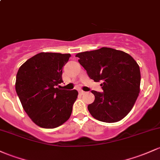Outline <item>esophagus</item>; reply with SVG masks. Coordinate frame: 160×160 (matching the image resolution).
<instances>
[{
    "label": "esophagus",
    "instance_id": "esophagus-1",
    "mask_svg": "<svg viewBox=\"0 0 160 160\" xmlns=\"http://www.w3.org/2000/svg\"><path fill=\"white\" fill-rule=\"evenodd\" d=\"M79 92H80V93L82 94V95L86 93V92H84V91L82 90V89H80V90H79Z\"/></svg>",
    "mask_w": 160,
    "mask_h": 160
}]
</instances>
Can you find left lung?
Returning a JSON list of instances; mask_svg holds the SVG:
<instances>
[{
	"label": "left lung",
	"instance_id": "obj_1",
	"mask_svg": "<svg viewBox=\"0 0 160 160\" xmlns=\"http://www.w3.org/2000/svg\"><path fill=\"white\" fill-rule=\"evenodd\" d=\"M89 78L101 81L103 92L92 90L95 100L88 106L94 118L113 123L131 112L140 92L139 65L128 54L103 47L76 54Z\"/></svg>",
	"mask_w": 160,
	"mask_h": 160
}]
</instances>
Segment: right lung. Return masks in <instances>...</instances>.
Masks as SVG:
<instances>
[{
	"instance_id": "right-lung-1",
	"label": "right lung",
	"mask_w": 160,
	"mask_h": 160,
	"mask_svg": "<svg viewBox=\"0 0 160 160\" xmlns=\"http://www.w3.org/2000/svg\"><path fill=\"white\" fill-rule=\"evenodd\" d=\"M70 57V54L41 52L28 59L17 72L16 92L22 108L43 128L58 127L71 115L78 92L57 87L63 83V67Z\"/></svg>"
}]
</instances>
